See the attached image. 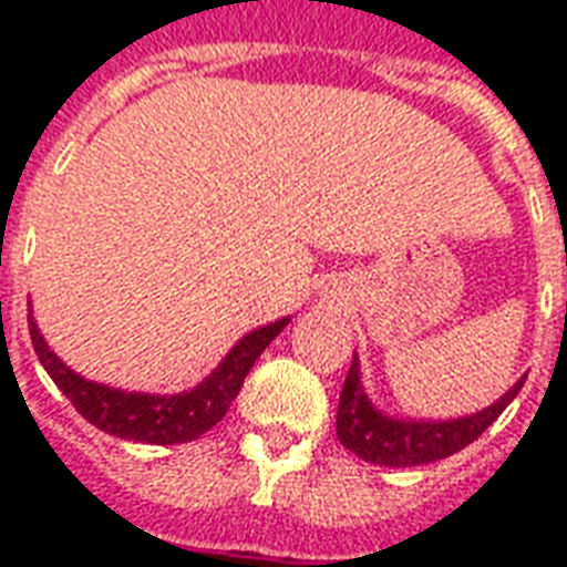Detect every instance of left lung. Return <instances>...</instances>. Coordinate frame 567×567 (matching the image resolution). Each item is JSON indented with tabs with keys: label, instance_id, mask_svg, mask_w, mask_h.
I'll list each match as a JSON object with an SVG mask.
<instances>
[{
	"label": "left lung",
	"instance_id": "8db88e82",
	"mask_svg": "<svg viewBox=\"0 0 567 567\" xmlns=\"http://www.w3.org/2000/svg\"><path fill=\"white\" fill-rule=\"evenodd\" d=\"M524 379L527 377H520L497 403L485 405L474 414L447 417V421L396 417V414H388L373 405V400L362 385L359 355H353L350 373H347L344 388H341V400H338V441L350 453L371 462V465H430V462L453 456L462 447H467L471 441L480 439L501 417L503 409L518 396V391L524 388Z\"/></svg>",
	"mask_w": 567,
	"mask_h": 567
}]
</instances>
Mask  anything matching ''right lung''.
Listing matches in <instances>:
<instances>
[{
    "label": "right lung",
    "mask_w": 567,
    "mask_h": 567,
    "mask_svg": "<svg viewBox=\"0 0 567 567\" xmlns=\"http://www.w3.org/2000/svg\"><path fill=\"white\" fill-rule=\"evenodd\" d=\"M288 323L291 318H282L247 332L229 353L223 355V362L190 391L146 394V391L102 385V382L84 379L82 373L66 368L49 350L47 338L40 336L38 320L31 318L29 309V336L34 353L52 382L75 405V412L82 414L84 421H91L96 430L126 441H144V444H185V441L199 439L203 432L212 430L214 423H220L223 414L229 412L231 400L238 396L249 368Z\"/></svg>",
    "instance_id": "right-lung-1"
}]
</instances>
